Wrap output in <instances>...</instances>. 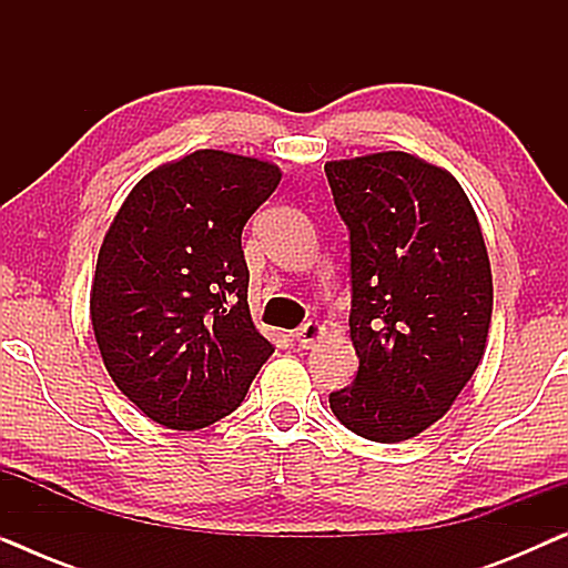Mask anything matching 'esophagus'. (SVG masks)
Masks as SVG:
<instances>
[{
	"instance_id": "esophagus-1",
	"label": "esophagus",
	"mask_w": 568,
	"mask_h": 568,
	"mask_svg": "<svg viewBox=\"0 0 568 568\" xmlns=\"http://www.w3.org/2000/svg\"><path fill=\"white\" fill-rule=\"evenodd\" d=\"M294 336H297V341H300L302 346L310 348V346H315L317 341L325 336V325H321V323H305V325H302V328H297V333H294Z\"/></svg>"
}]
</instances>
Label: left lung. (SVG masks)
I'll return each mask as SVG.
<instances>
[{
	"mask_svg": "<svg viewBox=\"0 0 568 568\" xmlns=\"http://www.w3.org/2000/svg\"><path fill=\"white\" fill-rule=\"evenodd\" d=\"M325 175L352 232L348 338L359 356L331 410L393 445L439 422L484 359L494 307L484 232L455 175L416 154L331 160Z\"/></svg>",
	"mask_w": 568,
	"mask_h": 568,
	"instance_id": "left-lung-1",
	"label": "left lung"
}]
</instances>
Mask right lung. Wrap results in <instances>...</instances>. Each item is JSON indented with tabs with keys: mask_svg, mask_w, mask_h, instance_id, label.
<instances>
[{
	"mask_svg": "<svg viewBox=\"0 0 568 568\" xmlns=\"http://www.w3.org/2000/svg\"><path fill=\"white\" fill-rule=\"evenodd\" d=\"M278 181L268 160L196 150L150 170L105 232L90 290L100 356L168 429L230 416L274 354L247 307L240 235Z\"/></svg>",
	"mask_w": 568,
	"mask_h": 568,
	"instance_id": "obj_1",
	"label": "right lung"
}]
</instances>
